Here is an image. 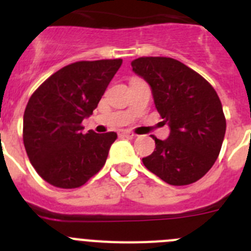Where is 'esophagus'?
Masks as SVG:
<instances>
[{
    "mask_svg": "<svg viewBox=\"0 0 251 251\" xmlns=\"http://www.w3.org/2000/svg\"><path fill=\"white\" fill-rule=\"evenodd\" d=\"M121 136H123V137H136V134H133V133L128 132V130H123V132H121Z\"/></svg>",
    "mask_w": 251,
    "mask_h": 251,
    "instance_id": "1",
    "label": "esophagus"
}]
</instances>
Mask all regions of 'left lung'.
Here are the masks:
<instances>
[{
	"instance_id": "obj_1",
	"label": "left lung",
	"mask_w": 251,
	"mask_h": 251,
	"mask_svg": "<svg viewBox=\"0 0 251 251\" xmlns=\"http://www.w3.org/2000/svg\"><path fill=\"white\" fill-rule=\"evenodd\" d=\"M132 70L151 86L154 105L170 127L165 141L153 137L156 150L142 158L143 165L170 185L196 182L212 167L225 137L216 92L200 74L171 57H138Z\"/></svg>"
}]
</instances>
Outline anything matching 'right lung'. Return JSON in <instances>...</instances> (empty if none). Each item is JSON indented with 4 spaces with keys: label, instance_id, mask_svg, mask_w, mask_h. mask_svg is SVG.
Listing matches in <instances>:
<instances>
[{
    "label": "right lung",
    "instance_id": "add662e5",
    "mask_svg": "<svg viewBox=\"0 0 251 251\" xmlns=\"http://www.w3.org/2000/svg\"><path fill=\"white\" fill-rule=\"evenodd\" d=\"M122 59L77 61L51 75L31 95L24 114V145L37 174L55 187L75 188L98 174L117 133L83 134Z\"/></svg>",
    "mask_w": 251,
    "mask_h": 251
}]
</instances>
